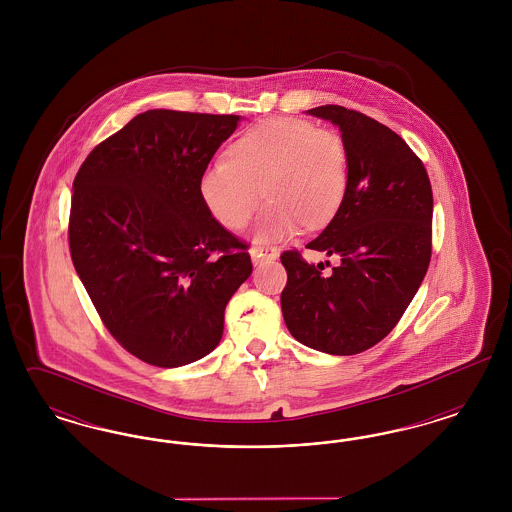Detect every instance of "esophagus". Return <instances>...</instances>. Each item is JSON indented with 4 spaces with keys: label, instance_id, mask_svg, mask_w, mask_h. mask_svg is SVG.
<instances>
[{
    "label": "esophagus",
    "instance_id": "esophagus-1",
    "mask_svg": "<svg viewBox=\"0 0 512 512\" xmlns=\"http://www.w3.org/2000/svg\"><path fill=\"white\" fill-rule=\"evenodd\" d=\"M249 255H251L253 265H261L265 261H274L278 257V251L268 245H255L249 249Z\"/></svg>",
    "mask_w": 512,
    "mask_h": 512
}]
</instances>
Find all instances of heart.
<instances>
[{"label": "heart", "instance_id": "b5f03b06", "mask_svg": "<svg viewBox=\"0 0 512 512\" xmlns=\"http://www.w3.org/2000/svg\"><path fill=\"white\" fill-rule=\"evenodd\" d=\"M349 182L347 149L336 132L303 119H268L240 136L228 157L199 178V194L222 226L244 228L261 203L255 240L276 242L305 224L326 226L340 211Z\"/></svg>", "mask_w": 512, "mask_h": 512}]
</instances>
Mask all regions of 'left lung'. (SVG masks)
I'll return each instance as SVG.
<instances>
[{
	"mask_svg": "<svg viewBox=\"0 0 512 512\" xmlns=\"http://www.w3.org/2000/svg\"><path fill=\"white\" fill-rule=\"evenodd\" d=\"M309 115L340 128L349 182L340 211L305 245L338 255L330 274L284 251L282 315L293 338L330 355L384 340L418 292L432 255L434 197L422 161L388 126L340 105Z\"/></svg>",
	"mask_w": 512,
	"mask_h": 512,
	"instance_id": "1",
	"label": "left lung"
}]
</instances>
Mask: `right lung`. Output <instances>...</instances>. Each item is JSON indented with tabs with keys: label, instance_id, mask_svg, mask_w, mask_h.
<instances>
[{
	"label": "right lung",
	"instance_id": "right-lung-1",
	"mask_svg": "<svg viewBox=\"0 0 512 512\" xmlns=\"http://www.w3.org/2000/svg\"><path fill=\"white\" fill-rule=\"evenodd\" d=\"M240 121L151 109L94 147L74 178L76 274L113 338L147 365L209 355L226 303L253 270L247 245L199 194L201 174Z\"/></svg>",
	"mask_w": 512,
	"mask_h": 512
}]
</instances>
